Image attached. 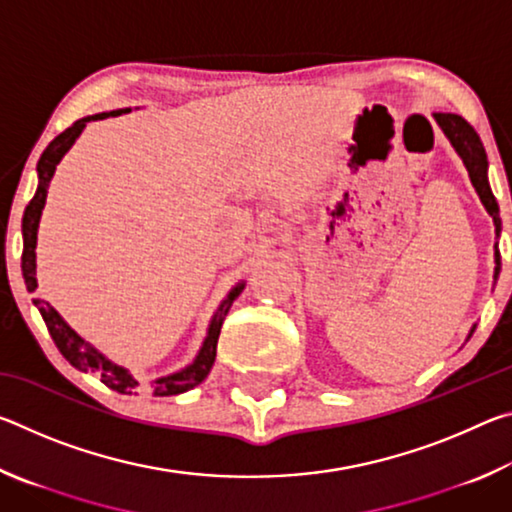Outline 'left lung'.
Wrapping results in <instances>:
<instances>
[{
  "label": "left lung",
  "instance_id": "obj_1",
  "mask_svg": "<svg viewBox=\"0 0 512 512\" xmlns=\"http://www.w3.org/2000/svg\"><path fill=\"white\" fill-rule=\"evenodd\" d=\"M433 119H436L438 128L443 131V135L447 137L449 144L454 146L458 158L463 160L465 169H467V176H470V180H472L474 192L479 194L485 212H488L492 216V221H495V232L499 237V232H501L499 205H497L495 194H492V189H490L488 155H485L481 137L476 135L474 128L467 124L463 117L452 115V112H436ZM499 271H501V255H499V248L495 244V280L499 277ZM474 329H476V325H472L470 334H467V339H470V336L474 334Z\"/></svg>",
  "mask_w": 512,
  "mask_h": 512
}]
</instances>
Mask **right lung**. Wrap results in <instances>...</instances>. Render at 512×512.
<instances>
[{"label":"right lung","mask_w":512,"mask_h":512,"mask_svg":"<svg viewBox=\"0 0 512 512\" xmlns=\"http://www.w3.org/2000/svg\"><path fill=\"white\" fill-rule=\"evenodd\" d=\"M124 112H131V108H121V110H110V112H99V115H90L83 117L79 121H74L67 131L60 133L56 140H51L45 151H42L40 160H38V189L36 196L31 198V203L27 205L22 216V239H24V250H22V275H24V284H27L29 291H36L38 280H36V246H38V225H40V216L42 210H45L47 203V192H49V183L54 178L58 162L65 158V153L72 149L74 142L79 140L85 124L90 121H99V119H108V117H117L124 115ZM246 282L241 280L237 282L235 287L230 289L228 296L223 298V302L219 305V309L214 311V316L207 325V334L201 343V350L196 352L194 361L185 366L183 370L171 372V375H164L151 381V391L155 397H164V395H180L201 384V381L210 375V370L214 366L216 359V341H219L221 334V325L228 311L232 307V302L239 298V293L244 291ZM33 305L38 307L42 320L49 329L51 339H54L56 348L60 350V354L72 363L76 370L81 372H99L101 381L106 384L112 391H117L121 395H137L142 391L140 379H137L131 370H126L119 363L110 361L106 354L99 352L94 348L92 343H88L83 336L67 325V320L58 314V311L49 305L47 300L36 298Z\"/></svg>","instance_id":"obj_1"}]
</instances>
